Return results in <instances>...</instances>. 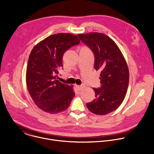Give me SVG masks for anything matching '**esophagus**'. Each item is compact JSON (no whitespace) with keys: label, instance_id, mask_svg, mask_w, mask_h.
<instances>
[{"label":"esophagus","instance_id":"esophagus-1","mask_svg":"<svg viewBox=\"0 0 154 154\" xmlns=\"http://www.w3.org/2000/svg\"><path fill=\"white\" fill-rule=\"evenodd\" d=\"M76 88H77V89L79 90V91H81V90H82L83 89V88H84V86L83 85H77L76 86Z\"/></svg>","mask_w":154,"mask_h":154}]
</instances>
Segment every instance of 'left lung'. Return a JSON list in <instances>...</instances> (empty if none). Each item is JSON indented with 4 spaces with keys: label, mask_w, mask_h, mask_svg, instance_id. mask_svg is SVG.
Returning a JSON list of instances; mask_svg holds the SVG:
<instances>
[{
    "label": "left lung",
    "mask_w": 154,
    "mask_h": 154,
    "mask_svg": "<svg viewBox=\"0 0 154 154\" xmlns=\"http://www.w3.org/2000/svg\"><path fill=\"white\" fill-rule=\"evenodd\" d=\"M77 36L94 53V68L101 71V86L93 88L95 98L86 106L95 115H107L116 110L125 97L130 76L125 59L116 44L104 33L91 32Z\"/></svg>",
    "instance_id": "left-lung-1"
}]
</instances>
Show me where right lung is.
<instances>
[{
    "mask_svg": "<svg viewBox=\"0 0 154 154\" xmlns=\"http://www.w3.org/2000/svg\"><path fill=\"white\" fill-rule=\"evenodd\" d=\"M76 35L59 33L38 42L29 57L26 81L27 90L36 106L50 113L66 110L75 97L73 86L56 80L63 66L64 53L80 43Z\"/></svg>",
    "mask_w": 154,
    "mask_h": 154,
    "instance_id": "obj_1",
    "label": "right lung"
}]
</instances>
